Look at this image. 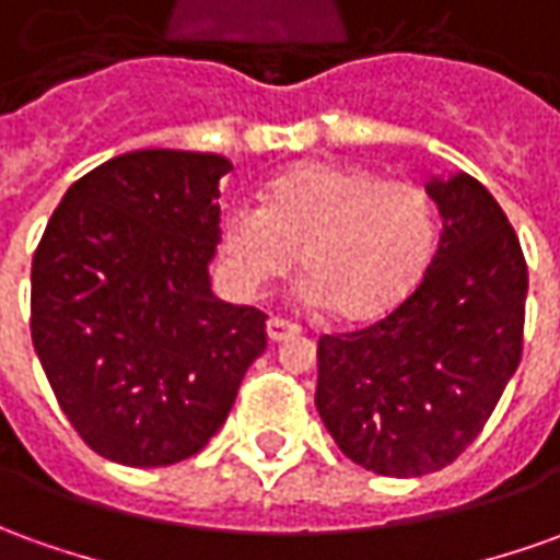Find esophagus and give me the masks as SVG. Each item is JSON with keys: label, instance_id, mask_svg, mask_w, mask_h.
Here are the masks:
<instances>
[{"label": "esophagus", "instance_id": "esophagus-1", "mask_svg": "<svg viewBox=\"0 0 560 560\" xmlns=\"http://www.w3.org/2000/svg\"><path fill=\"white\" fill-rule=\"evenodd\" d=\"M295 335H302V329H299L295 323H289V319L280 317L268 319V338H271L273 345H277V341H287V338H295Z\"/></svg>", "mask_w": 560, "mask_h": 560}]
</instances>
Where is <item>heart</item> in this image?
<instances>
[{"instance_id": "b5f03b06", "label": "heart", "mask_w": 560, "mask_h": 560, "mask_svg": "<svg viewBox=\"0 0 560 560\" xmlns=\"http://www.w3.org/2000/svg\"><path fill=\"white\" fill-rule=\"evenodd\" d=\"M439 219L427 188L331 161L277 176L261 207H231L219 253L231 283L258 292L302 256L304 299L331 317L365 323L390 314L433 258Z\"/></svg>"}]
</instances>
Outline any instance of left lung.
I'll use <instances>...</instances> for the list:
<instances>
[{"instance_id":"1","label":"left lung","mask_w":560,"mask_h":560,"mask_svg":"<svg viewBox=\"0 0 560 560\" xmlns=\"http://www.w3.org/2000/svg\"><path fill=\"white\" fill-rule=\"evenodd\" d=\"M442 237L387 317L317 345V411L338 448L377 476L454 464L522 362L527 265L491 191L469 173L427 183Z\"/></svg>"}]
</instances>
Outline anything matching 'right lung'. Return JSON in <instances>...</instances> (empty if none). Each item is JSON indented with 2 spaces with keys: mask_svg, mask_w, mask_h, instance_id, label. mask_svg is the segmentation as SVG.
<instances>
[{
  "mask_svg": "<svg viewBox=\"0 0 560 560\" xmlns=\"http://www.w3.org/2000/svg\"><path fill=\"white\" fill-rule=\"evenodd\" d=\"M229 170L210 152L112 158L69 185L38 241L33 347L69 423L106 460L198 454L268 347V317L210 289Z\"/></svg>",
  "mask_w": 560,
  "mask_h": 560,
  "instance_id": "right-lung-1",
  "label": "right lung"
}]
</instances>
